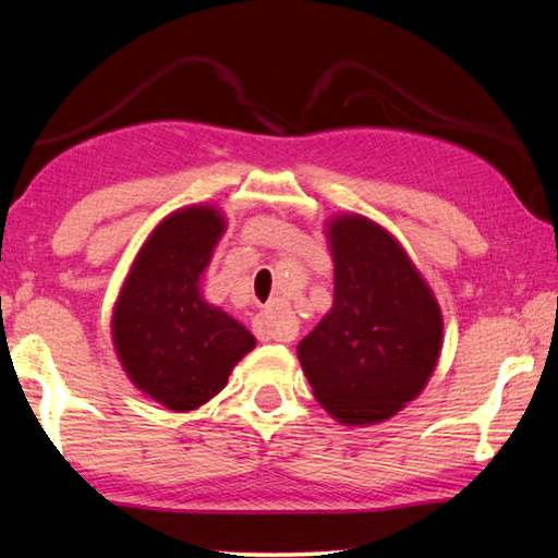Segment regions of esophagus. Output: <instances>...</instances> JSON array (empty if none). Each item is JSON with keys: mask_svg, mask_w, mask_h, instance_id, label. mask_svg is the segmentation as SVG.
<instances>
[{"mask_svg": "<svg viewBox=\"0 0 558 558\" xmlns=\"http://www.w3.org/2000/svg\"><path fill=\"white\" fill-rule=\"evenodd\" d=\"M253 332H256L258 339L263 342H270V339H278V342H290L295 337V327L286 315V305H270L268 310H263L260 315L253 319Z\"/></svg>", "mask_w": 558, "mask_h": 558, "instance_id": "34e87169", "label": "esophagus"}]
</instances>
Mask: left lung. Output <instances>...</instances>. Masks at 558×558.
<instances>
[{"instance_id": "1", "label": "left lung", "mask_w": 558, "mask_h": 558, "mask_svg": "<svg viewBox=\"0 0 558 558\" xmlns=\"http://www.w3.org/2000/svg\"><path fill=\"white\" fill-rule=\"evenodd\" d=\"M335 263L329 313L298 344L315 399L344 426L389 421L426 389L442 349V313L426 278L362 214L327 219Z\"/></svg>"}]
</instances>
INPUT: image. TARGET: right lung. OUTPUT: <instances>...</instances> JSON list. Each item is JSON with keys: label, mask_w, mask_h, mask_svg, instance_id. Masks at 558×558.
I'll use <instances>...</instances> for the list:
<instances>
[{"label": "right lung", "mask_w": 558, "mask_h": 558, "mask_svg": "<svg viewBox=\"0 0 558 558\" xmlns=\"http://www.w3.org/2000/svg\"><path fill=\"white\" fill-rule=\"evenodd\" d=\"M223 231L226 216L214 204L165 216L137 251L112 307V347L128 379L177 413L211 401L256 347V337L202 292Z\"/></svg>", "instance_id": "obj_1"}]
</instances>
